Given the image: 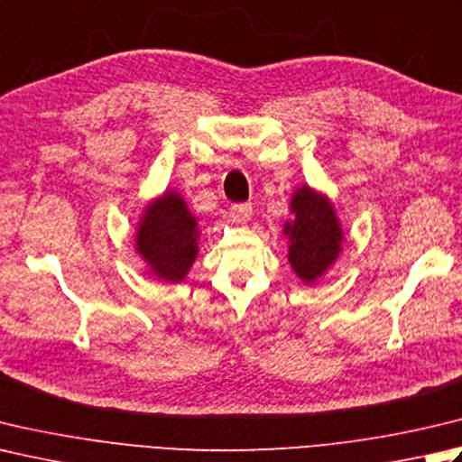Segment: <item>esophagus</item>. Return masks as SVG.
<instances>
[{"mask_svg": "<svg viewBox=\"0 0 462 462\" xmlns=\"http://www.w3.org/2000/svg\"><path fill=\"white\" fill-rule=\"evenodd\" d=\"M230 216L236 222H248L250 216H252V206L246 202H240V204H232L230 206Z\"/></svg>", "mask_w": 462, "mask_h": 462, "instance_id": "esophagus-1", "label": "esophagus"}]
</instances>
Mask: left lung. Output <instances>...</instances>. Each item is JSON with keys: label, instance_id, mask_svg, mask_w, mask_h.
<instances>
[{"label": "left lung", "instance_id": "8db88e82", "mask_svg": "<svg viewBox=\"0 0 462 462\" xmlns=\"http://www.w3.org/2000/svg\"><path fill=\"white\" fill-rule=\"evenodd\" d=\"M292 212L296 220L286 224V234L292 240L288 260L304 282H314L338 256L340 226L327 198L314 194L309 186L294 194Z\"/></svg>", "mask_w": 462, "mask_h": 462}]
</instances>
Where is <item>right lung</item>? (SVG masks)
<instances>
[{"mask_svg": "<svg viewBox=\"0 0 462 462\" xmlns=\"http://www.w3.org/2000/svg\"><path fill=\"white\" fill-rule=\"evenodd\" d=\"M196 220L186 210L182 198L166 192L152 204L138 230V252L160 278L178 282L196 258Z\"/></svg>", "mask_w": 462, "mask_h": 462, "instance_id": "1", "label": "right lung"}]
</instances>
